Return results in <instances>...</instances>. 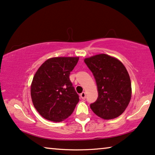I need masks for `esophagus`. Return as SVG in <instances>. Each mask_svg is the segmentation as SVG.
Listing matches in <instances>:
<instances>
[{
  "mask_svg": "<svg viewBox=\"0 0 155 155\" xmlns=\"http://www.w3.org/2000/svg\"><path fill=\"white\" fill-rule=\"evenodd\" d=\"M80 97H81L82 99H85V98H86V93L83 92V93H81V94H80Z\"/></svg>",
  "mask_w": 155,
  "mask_h": 155,
  "instance_id": "34e87169",
  "label": "esophagus"
}]
</instances>
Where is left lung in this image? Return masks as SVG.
<instances>
[{"label":"left lung","instance_id":"1","mask_svg":"<svg viewBox=\"0 0 155 155\" xmlns=\"http://www.w3.org/2000/svg\"><path fill=\"white\" fill-rule=\"evenodd\" d=\"M94 76L98 97L91 104L97 116L103 119L117 118L125 111L131 98V83L126 67L106 54H99L84 60Z\"/></svg>","mask_w":155,"mask_h":155}]
</instances>
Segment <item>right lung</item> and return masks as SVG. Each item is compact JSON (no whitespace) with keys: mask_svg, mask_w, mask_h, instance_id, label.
<instances>
[{"mask_svg":"<svg viewBox=\"0 0 155 155\" xmlns=\"http://www.w3.org/2000/svg\"><path fill=\"white\" fill-rule=\"evenodd\" d=\"M78 58H50L35 74L31 86L32 102L45 119L55 122L63 121L74 110L79 96L69 79V74Z\"/></svg>","mask_w":155,"mask_h":155,"instance_id":"1","label":"right lung"}]
</instances>
